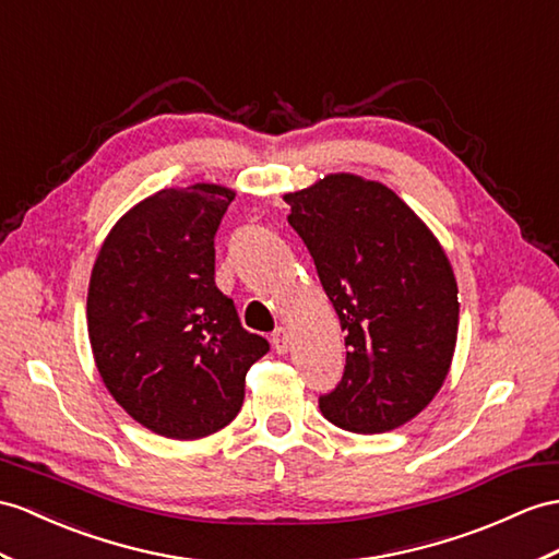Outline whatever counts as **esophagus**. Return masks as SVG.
<instances>
[{"label": "esophagus", "mask_w": 559, "mask_h": 559, "mask_svg": "<svg viewBox=\"0 0 559 559\" xmlns=\"http://www.w3.org/2000/svg\"><path fill=\"white\" fill-rule=\"evenodd\" d=\"M272 348L277 353H287L289 350V332L284 326H277L275 334H272Z\"/></svg>", "instance_id": "esophagus-1"}]
</instances>
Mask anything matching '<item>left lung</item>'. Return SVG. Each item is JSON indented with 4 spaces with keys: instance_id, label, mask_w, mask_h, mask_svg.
Masks as SVG:
<instances>
[{
    "instance_id": "left-lung-1",
    "label": "left lung",
    "mask_w": 559,
    "mask_h": 559,
    "mask_svg": "<svg viewBox=\"0 0 559 559\" xmlns=\"http://www.w3.org/2000/svg\"><path fill=\"white\" fill-rule=\"evenodd\" d=\"M346 332L320 411L346 431H391L437 396L457 342V282L441 243L382 182L326 175L284 197Z\"/></svg>"
}]
</instances>
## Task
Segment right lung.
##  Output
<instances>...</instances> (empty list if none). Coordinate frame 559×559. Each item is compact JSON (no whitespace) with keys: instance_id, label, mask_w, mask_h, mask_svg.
I'll return each mask as SVG.
<instances>
[{"instance_id":"right-lung-1","label":"right lung","mask_w":559,"mask_h":559,"mask_svg":"<svg viewBox=\"0 0 559 559\" xmlns=\"http://www.w3.org/2000/svg\"><path fill=\"white\" fill-rule=\"evenodd\" d=\"M233 199L221 185L160 189L120 217L92 267L94 362L122 411L166 439L227 427L270 350L215 287L213 239Z\"/></svg>"}]
</instances>
